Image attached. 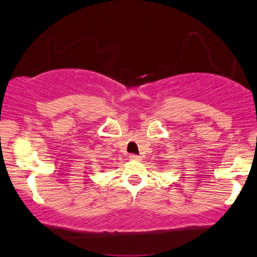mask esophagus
Segmentation results:
<instances>
[{
    "instance_id": "esophagus-1",
    "label": "esophagus",
    "mask_w": 257,
    "mask_h": 257,
    "mask_svg": "<svg viewBox=\"0 0 257 257\" xmlns=\"http://www.w3.org/2000/svg\"><path fill=\"white\" fill-rule=\"evenodd\" d=\"M130 160H132V161H140L141 157L139 155H137V154H131V155H130Z\"/></svg>"
}]
</instances>
